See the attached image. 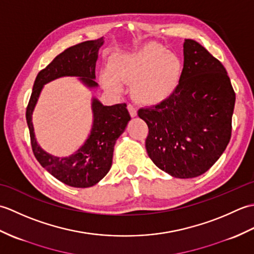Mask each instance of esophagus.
<instances>
[{
    "instance_id": "esophagus-1",
    "label": "esophagus",
    "mask_w": 254,
    "mask_h": 254,
    "mask_svg": "<svg viewBox=\"0 0 254 254\" xmlns=\"http://www.w3.org/2000/svg\"><path fill=\"white\" fill-rule=\"evenodd\" d=\"M127 109H128V112H130L131 117H135L137 115L136 108H135V106H134L133 104H128L127 105Z\"/></svg>"
}]
</instances>
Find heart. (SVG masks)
Instances as JSON below:
<instances>
[{
  "label": "heart",
  "instance_id": "b5f03b06",
  "mask_svg": "<svg viewBox=\"0 0 254 254\" xmlns=\"http://www.w3.org/2000/svg\"><path fill=\"white\" fill-rule=\"evenodd\" d=\"M181 75L179 57L157 44H147L135 52L113 56L101 83L106 89L120 93L121 83L133 82V96L145 105H156L175 93Z\"/></svg>",
  "mask_w": 254,
  "mask_h": 254
}]
</instances>
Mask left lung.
<instances>
[{
	"label": "left lung",
	"mask_w": 254,
	"mask_h": 254,
	"mask_svg": "<svg viewBox=\"0 0 254 254\" xmlns=\"http://www.w3.org/2000/svg\"><path fill=\"white\" fill-rule=\"evenodd\" d=\"M179 86L168 99L142 108L147 154L159 169L189 179L206 172L227 147L236 94L227 71L198 42L186 39Z\"/></svg>",
	"instance_id": "8db88e82"
}]
</instances>
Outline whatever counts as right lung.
Returning a JSON list of instances; mask_svg holds the SVG:
<instances>
[{
	"instance_id": "obj_1",
	"label": "right lung",
	"mask_w": 254,
	"mask_h": 254,
	"mask_svg": "<svg viewBox=\"0 0 254 254\" xmlns=\"http://www.w3.org/2000/svg\"><path fill=\"white\" fill-rule=\"evenodd\" d=\"M105 39L80 42L64 50L52 62L38 73L30 99L26 109L31 148L36 159L58 180L74 188L95 186L104 178L112 165L113 147L131 120L127 104L104 106L93 100L94 124L87 141L76 154L59 158L42 150L37 144L31 122V115L44 85L62 76H79L88 87H96L95 67L99 48Z\"/></svg>"
}]
</instances>
